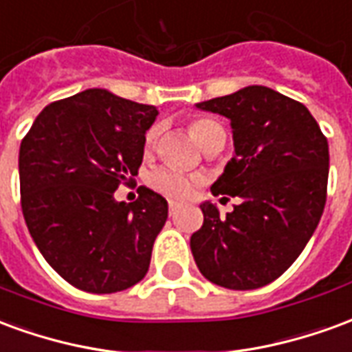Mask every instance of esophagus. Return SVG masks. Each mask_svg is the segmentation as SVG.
Masks as SVG:
<instances>
[{
    "label": "esophagus",
    "instance_id": "34e87169",
    "mask_svg": "<svg viewBox=\"0 0 352 352\" xmlns=\"http://www.w3.org/2000/svg\"><path fill=\"white\" fill-rule=\"evenodd\" d=\"M177 209H179V204L177 201H169V214H175Z\"/></svg>",
    "mask_w": 352,
    "mask_h": 352
}]
</instances>
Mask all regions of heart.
Masks as SVG:
<instances>
[{
    "label": "heart",
    "mask_w": 352,
    "mask_h": 352,
    "mask_svg": "<svg viewBox=\"0 0 352 352\" xmlns=\"http://www.w3.org/2000/svg\"><path fill=\"white\" fill-rule=\"evenodd\" d=\"M188 128H190L192 138L196 139L198 145L201 148H206V151L214 145H224V141H226V131L213 118L196 116V118L190 120ZM158 139H160V128L158 126H151L145 131V138H143L145 153H153L156 145H158ZM146 181H148L153 190L160 192V194L168 196V198H184V196L190 194L194 184H198L196 177L186 175L183 171H177L173 168L156 169V171H153L148 175Z\"/></svg>",
    "instance_id": "1"
}]
</instances>
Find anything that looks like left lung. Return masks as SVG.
Here are the masks:
<instances>
[{
    "instance_id": "8db88e82",
    "label": "left lung",
    "mask_w": 352,
    "mask_h": 352,
    "mask_svg": "<svg viewBox=\"0 0 352 352\" xmlns=\"http://www.w3.org/2000/svg\"><path fill=\"white\" fill-rule=\"evenodd\" d=\"M232 120L236 154L211 186L241 201L222 217L204 204L190 237L201 275L230 290L270 285L292 265L317 228L328 186V141L307 107L267 87L201 101Z\"/></svg>"
}]
</instances>
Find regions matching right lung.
I'll use <instances>...</instances> for the list:
<instances>
[{"label": "right lung", "instance_id": "right-lung-1", "mask_svg": "<svg viewBox=\"0 0 352 352\" xmlns=\"http://www.w3.org/2000/svg\"><path fill=\"white\" fill-rule=\"evenodd\" d=\"M158 111L90 88L37 115L19 154L22 214L37 249L69 285L92 294L133 287L148 272L168 201L139 186L115 201L143 162V138Z\"/></svg>", "mask_w": 352, "mask_h": 352}]
</instances>
